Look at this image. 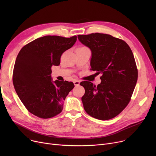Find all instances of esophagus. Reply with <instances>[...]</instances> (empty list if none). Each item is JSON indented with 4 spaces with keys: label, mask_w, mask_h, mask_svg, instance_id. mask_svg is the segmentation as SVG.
<instances>
[{
    "label": "esophagus",
    "mask_w": 156,
    "mask_h": 156,
    "mask_svg": "<svg viewBox=\"0 0 156 156\" xmlns=\"http://www.w3.org/2000/svg\"><path fill=\"white\" fill-rule=\"evenodd\" d=\"M74 85H75V86H78L79 85H80V81H78V80H75V81H74Z\"/></svg>",
    "instance_id": "34e87169"
}]
</instances>
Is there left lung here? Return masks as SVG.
I'll list each match as a JSON object with an SVG mask.
<instances>
[{"mask_svg":"<svg viewBox=\"0 0 156 156\" xmlns=\"http://www.w3.org/2000/svg\"><path fill=\"white\" fill-rule=\"evenodd\" d=\"M78 40L90 48L92 70L102 73L97 86L84 81L81 97L86 112L92 117L108 120L118 116L131 100L138 79L134 55L129 45L110 35H78Z\"/></svg>","mask_w":156,"mask_h":156,"instance_id":"8db88e82","label":"left lung"}]
</instances>
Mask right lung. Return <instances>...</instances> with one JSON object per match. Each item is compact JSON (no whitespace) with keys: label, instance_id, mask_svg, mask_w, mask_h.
Returning <instances> with one entry per match:
<instances>
[{"label":"right lung","instance_id":"1","mask_svg":"<svg viewBox=\"0 0 156 156\" xmlns=\"http://www.w3.org/2000/svg\"><path fill=\"white\" fill-rule=\"evenodd\" d=\"M76 40V36H44L20 51L13 69V85L22 103L34 115L48 119L62 111L64 101L75 85L67 81H52L51 67L60 64L62 53Z\"/></svg>","mask_w":156,"mask_h":156}]
</instances>
